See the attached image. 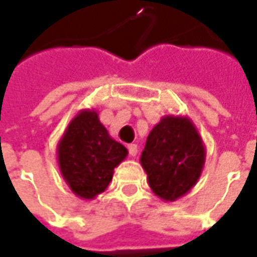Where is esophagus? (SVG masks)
Instances as JSON below:
<instances>
[{"label":"esophagus","mask_w":257,"mask_h":257,"mask_svg":"<svg viewBox=\"0 0 257 257\" xmlns=\"http://www.w3.org/2000/svg\"><path fill=\"white\" fill-rule=\"evenodd\" d=\"M128 151H129V156L135 157L138 154V146L136 145H129L128 146Z\"/></svg>","instance_id":"esophagus-1"}]
</instances>
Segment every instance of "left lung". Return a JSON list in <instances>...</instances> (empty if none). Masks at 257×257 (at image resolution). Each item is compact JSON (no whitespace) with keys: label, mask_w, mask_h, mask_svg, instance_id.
<instances>
[{"label":"left lung","mask_w":257,"mask_h":257,"mask_svg":"<svg viewBox=\"0 0 257 257\" xmlns=\"http://www.w3.org/2000/svg\"><path fill=\"white\" fill-rule=\"evenodd\" d=\"M204 142L189 117L165 115L146 140L140 164L157 197L173 202L198 182L205 164Z\"/></svg>","instance_id":"1"}]
</instances>
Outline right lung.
<instances>
[{
  "label": "right lung",
  "mask_w": 257,
  "mask_h": 257,
  "mask_svg": "<svg viewBox=\"0 0 257 257\" xmlns=\"http://www.w3.org/2000/svg\"><path fill=\"white\" fill-rule=\"evenodd\" d=\"M58 164L70 190L82 199H93L112 180L114 168L128 150L108 135L95 110H81L70 121L58 143Z\"/></svg>",
  "instance_id": "1"
}]
</instances>
